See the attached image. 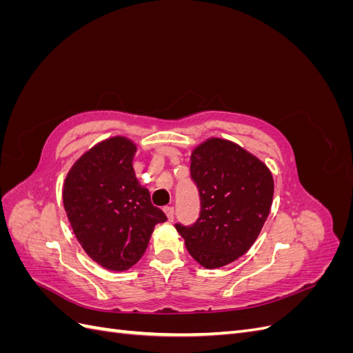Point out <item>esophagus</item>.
<instances>
[{"label":"esophagus","mask_w":353,"mask_h":353,"mask_svg":"<svg viewBox=\"0 0 353 353\" xmlns=\"http://www.w3.org/2000/svg\"><path fill=\"white\" fill-rule=\"evenodd\" d=\"M163 210H165V213H166L168 219H169V221H174V216H175V210H174V208H172V206H166Z\"/></svg>","instance_id":"1"}]
</instances>
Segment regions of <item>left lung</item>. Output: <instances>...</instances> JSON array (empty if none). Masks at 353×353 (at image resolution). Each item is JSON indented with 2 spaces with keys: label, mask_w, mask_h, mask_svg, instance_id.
<instances>
[{
  "label": "left lung",
  "mask_w": 353,
  "mask_h": 353,
  "mask_svg": "<svg viewBox=\"0 0 353 353\" xmlns=\"http://www.w3.org/2000/svg\"><path fill=\"white\" fill-rule=\"evenodd\" d=\"M190 174L199 190L200 215L193 225L175 228L201 266L221 268L258 239L272 205V174L258 157L221 138L194 148Z\"/></svg>",
  "instance_id": "obj_1"
}]
</instances>
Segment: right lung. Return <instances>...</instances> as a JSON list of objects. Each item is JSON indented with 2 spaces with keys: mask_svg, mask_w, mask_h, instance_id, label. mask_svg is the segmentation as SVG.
Here are the masks:
<instances>
[{
  "mask_svg": "<svg viewBox=\"0 0 353 353\" xmlns=\"http://www.w3.org/2000/svg\"><path fill=\"white\" fill-rule=\"evenodd\" d=\"M135 152L125 137L101 141L77 160L63 187L74 236L92 261L110 271H126L140 261L154 227L168 219L138 183Z\"/></svg>",
  "mask_w": 353,
  "mask_h": 353,
  "instance_id": "1",
  "label": "right lung"
}]
</instances>
